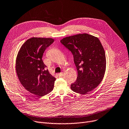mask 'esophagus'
Listing matches in <instances>:
<instances>
[{
	"label": "esophagus",
	"mask_w": 129,
	"mask_h": 129,
	"mask_svg": "<svg viewBox=\"0 0 129 129\" xmlns=\"http://www.w3.org/2000/svg\"><path fill=\"white\" fill-rule=\"evenodd\" d=\"M58 75L59 77H62V76L64 75V73H63V72L60 73H59V74H58Z\"/></svg>",
	"instance_id": "esophagus-1"
}]
</instances>
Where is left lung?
<instances>
[{"mask_svg": "<svg viewBox=\"0 0 129 129\" xmlns=\"http://www.w3.org/2000/svg\"><path fill=\"white\" fill-rule=\"evenodd\" d=\"M60 41L71 51L78 72L71 89L84 94L97 87L103 79L106 65L105 51L99 38L82 34L64 38Z\"/></svg>", "mask_w": 129, "mask_h": 129, "instance_id": "1", "label": "left lung"}]
</instances>
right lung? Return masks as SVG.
Wrapping results in <instances>:
<instances>
[{"label":"right lung","mask_w":129,"mask_h":129,"mask_svg":"<svg viewBox=\"0 0 129 129\" xmlns=\"http://www.w3.org/2000/svg\"><path fill=\"white\" fill-rule=\"evenodd\" d=\"M54 41L49 38H31L22 46L16 57V72L21 83L38 96H44L53 89L55 78L46 69L42 57Z\"/></svg>","instance_id":"obj_1"}]
</instances>
